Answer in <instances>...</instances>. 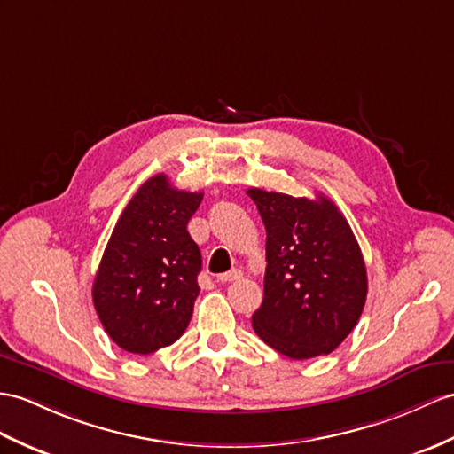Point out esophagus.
<instances>
[{
    "instance_id": "1",
    "label": "esophagus",
    "mask_w": 454,
    "mask_h": 454,
    "mask_svg": "<svg viewBox=\"0 0 454 454\" xmlns=\"http://www.w3.org/2000/svg\"><path fill=\"white\" fill-rule=\"evenodd\" d=\"M240 278H242V271H240V270H231V271H227V273L217 275V281H221V283H231V281H237V279H240Z\"/></svg>"
}]
</instances>
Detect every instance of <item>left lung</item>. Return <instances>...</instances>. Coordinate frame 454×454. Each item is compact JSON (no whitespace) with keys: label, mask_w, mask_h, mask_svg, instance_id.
I'll return each mask as SVG.
<instances>
[{"label":"left lung","mask_w":454,"mask_h":454,"mask_svg":"<svg viewBox=\"0 0 454 454\" xmlns=\"http://www.w3.org/2000/svg\"><path fill=\"white\" fill-rule=\"evenodd\" d=\"M265 225L263 302L252 316L258 337L281 355H329L366 304L368 275L348 221L327 196L294 198L248 189Z\"/></svg>","instance_id":"1"}]
</instances>
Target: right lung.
<instances>
[{
    "label": "right lung",
    "mask_w": 454,
    "mask_h": 454,
    "mask_svg": "<svg viewBox=\"0 0 454 454\" xmlns=\"http://www.w3.org/2000/svg\"><path fill=\"white\" fill-rule=\"evenodd\" d=\"M202 196L175 189L168 175H153L107 240L92 301L107 335L130 355L173 345L191 322L202 254L186 225Z\"/></svg>",
    "instance_id": "add662e5"
}]
</instances>
